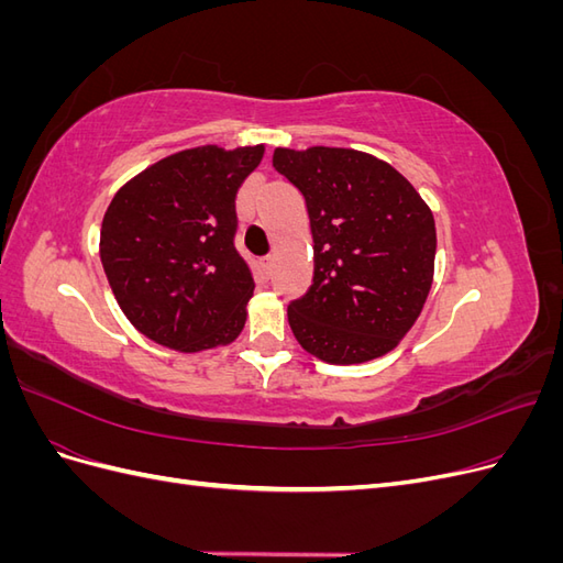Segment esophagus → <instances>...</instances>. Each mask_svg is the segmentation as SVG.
<instances>
[{"label": "esophagus", "instance_id": "1", "mask_svg": "<svg viewBox=\"0 0 563 563\" xmlns=\"http://www.w3.org/2000/svg\"><path fill=\"white\" fill-rule=\"evenodd\" d=\"M258 265L263 269V275L269 277L272 275V265H275V258H272V255H263V258L258 261Z\"/></svg>", "mask_w": 563, "mask_h": 563}]
</instances>
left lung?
<instances>
[{
    "mask_svg": "<svg viewBox=\"0 0 563 563\" xmlns=\"http://www.w3.org/2000/svg\"><path fill=\"white\" fill-rule=\"evenodd\" d=\"M272 166L298 187L314 242L312 286L288 302L298 343L329 364L395 350L434 275L428 203L397 168L345 147H277Z\"/></svg>",
    "mask_w": 563,
    "mask_h": 563,
    "instance_id": "8db88e82",
    "label": "left lung"
}]
</instances>
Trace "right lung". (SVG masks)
Masks as SVG:
<instances>
[{"label":"right lung","mask_w":563,"mask_h":563,"mask_svg":"<svg viewBox=\"0 0 563 563\" xmlns=\"http://www.w3.org/2000/svg\"><path fill=\"white\" fill-rule=\"evenodd\" d=\"M263 152L183 150L114 195L100 261L119 308L155 343L199 352L242 333L253 275L234 246V199Z\"/></svg>","instance_id":"obj_1"}]
</instances>
